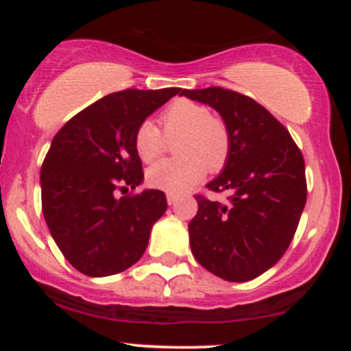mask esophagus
Here are the masks:
<instances>
[{"mask_svg":"<svg viewBox=\"0 0 351 351\" xmlns=\"http://www.w3.org/2000/svg\"><path fill=\"white\" fill-rule=\"evenodd\" d=\"M167 201H168V204H170V206H173V204L178 203V196L168 195V196H167Z\"/></svg>","mask_w":351,"mask_h":351,"instance_id":"esophagus-1","label":"esophagus"}]
</instances>
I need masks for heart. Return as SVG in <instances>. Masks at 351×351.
Here are the masks:
<instances>
[{
  "label": "heart",
  "mask_w": 351,
  "mask_h": 351,
  "mask_svg": "<svg viewBox=\"0 0 351 351\" xmlns=\"http://www.w3.org/2000/svg\"><path fill=\"white\" fill-rule=\"evenodd\" d=\"M160 120L167 138L180 136L175 145L180 156L148 168L147 180L153 188L181 195L198 183L206 170L219 171L226 165L231 153V134L226 122L211 115L206 106L178 99L165 108ZM164 137L152 120H143L136 127L134 147L142 162L150 163L162 155L167 147Z\"/></svg>",
  "instance_id": "1"
}]
</instances>
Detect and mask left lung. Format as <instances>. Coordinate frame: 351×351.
Segmentation results:
<instances>
[{
	"label": "left lung",
	"mask_w": 351,
	"mask_h": 351,
	"mask_svg": "<svg viewBox=\"0 0 351 351\" xmlns=\"http://www.w3.org/2000/svg\"><path fill=\"white\" fill-rule=\"evenodd\" d=\"M181 95L215 108L231 134L228 162L206 184L231 196L226 204L196 196L191 252L221 279L252 280L284 256L299 226L307 201L304 156L287 128L247 95L223 87Z\"/></svg>",
	"instance_id": "8db88e82"
}]
</instances>
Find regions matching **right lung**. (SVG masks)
Listing matches in <instances>:
<instances>
[{"instance_id":"right-lung-1","label":"right lung","mask_w":351,"mask_h":351,"mask_svg":"<svg viewBox=\"0 0 351 351\" xmlns=\"http://www.w3.org/2000/svg\"><path fill=\"white\" fill-rule=\"evenodd\" d=\"M181 88L114 92L84 108L52 138L41 168L43 215L72 267L114 276L143 256L153 224L167 211L160 189L117 198L143 181L136 127Z\"/></svg>"}]
</instances>
